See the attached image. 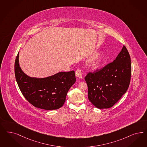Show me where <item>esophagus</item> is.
I'll list each match as a JSON object with an SVG mask.
<instances>
[{"instance_id":"obj_1","label":"esophagus","mask_w":147,"mask_h":147,"mask_svg":"<svg viewBox=\"0 0 147 147\" xmlns=\"http://www.w3.org/2000/svg\"><path fill=\"white\" fill-rule=\"evenodd\" d=\"M76 76L79 78H82V73L81 69H77L76 71Z\"/></svg>"}]
</instances>
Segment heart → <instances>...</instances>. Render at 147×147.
<instances>
[{
  "label": "heart",
  "mask_w": 147,
  "mask_h": 147,
  "mask_svg": "<svg viewBox=\"0 0 147 147\" xmlns=\"http://www.w3.org/2000/svg\"><path fill=\"white\" fill-rule=\"evenodd\" d=\"M104 59V54L102 52H99L95 54L93 57L91 58L89 61V64L93 69H98L102 65Z\"/></svg>",
  "instance_id": "b5f03b06"
}]
</instances>
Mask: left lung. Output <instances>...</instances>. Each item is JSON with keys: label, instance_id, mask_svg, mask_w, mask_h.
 Instances as JSON below:
<instances>
[{"label": "left lung", "instance_id": "left-lung-1", "mask_svg": "<svg viewBox=\"0 0 147 147\" xmlns=\"http://www.w3.org/2000/svg\"><path fill=\"white\" fill-rule=\"evenodd\" d=\"M131 75L130 56L124 45L114 61L85 76L89 100L99 109L112 107L127 92Z\"/></svg>", "mask_w": 147, "mask_h": 147}]
</instances>
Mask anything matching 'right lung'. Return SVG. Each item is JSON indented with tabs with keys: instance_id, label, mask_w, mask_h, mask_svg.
Returning <instances> with one entry per match:
<instances>
[{
	"instance_id": "add662e5",
	"label": "right lung",
	"mask_w": 147,
	"mask_h": 147,
	"mask_svg": "<svg viewBox=\"0 0 147 147\" xmlns=\"http://www.w3.org/2000/svg\"><path fill=\"white\" fill-rule=\"evenodd\" d=\"M19 52L14 63V74L19 89L34 107L47 110L62 107L71 86L76 82L75 71L61 72L47 78H31L21 70Z\"/></svg>"
}]
</instances>
